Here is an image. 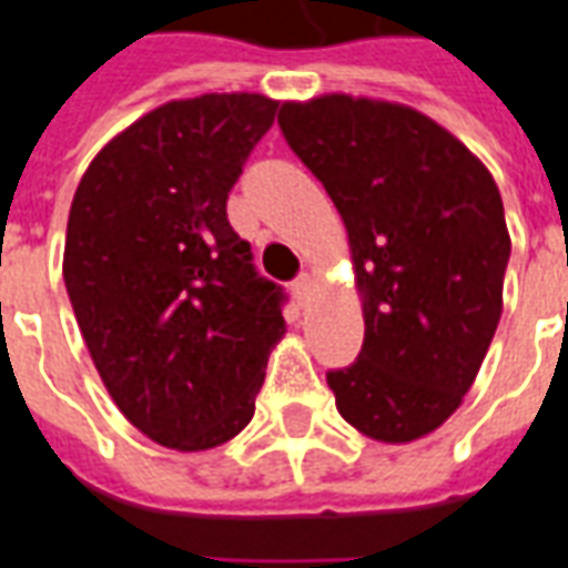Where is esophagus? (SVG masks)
<instances>
[{
    "instance_id": "1",
    "label": "esophagus",
    "mask_w": 568,
    "mask_h": 568,
    "mask_svg": "<svg viewBox=\"0 0 568 568\" xmlns=\"http://www.w3.org/2000/svg\"><path fill=\"white\" fill-rule=\"evenodd\" d=\"M311 288H313V276L311 273H297L295 283H292V292L301 304H307V297H311Z\"/></svg>"
}]
</instances>
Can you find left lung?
<instances>
[{
    "instance_id": "left-lung-1",
    "label": "left lung",
    "mask_w": 568,
    "mask_h": 568,
    "mask_svg": "<svg viewBox=\"0 0 568 568\" xmlns=\"http://www.w3.org/2000/svg\"><path fill=\"white\" fill-rule=\"evenodd\" d=\"M280 129L344 217L366 295L363 351L325 372L341 418L381 443L430 434L462 406L501 320V193L408 106L328 94L283 104Z\"/></svg>"
}]
</instances>
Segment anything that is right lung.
<instances>
[{"label":"right lung","instance_id":"1","mask_svg":"<svg viewBox=\"0 0 568 568\" xmlns=\"http://www.w3.org/2000/svg\"><path fill=\"white\" fill-rule=\"evenodd\" d=\"M276 101H172L94 156L67 221L63 283L122 415L169 449H212L255 415L288 295L261 276L227 196Z\"/></svg>","mask_w":568,"mask_h":568}]
</instances>
